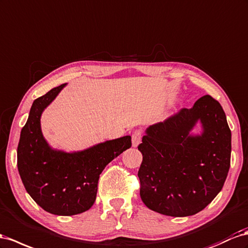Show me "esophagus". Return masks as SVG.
<instances>
[{"mask_svg":"<svg viewBox=\"0 0 248 248\" xmlns=\"http://www.w3.org/2000/svg\"><path fill=\"white\" fill-rule=\"evenodd\" d=\"M131 139H132V146L137 147L140 143V139H142V130L137 129L133 131Z\"/></svg>","mask_w":248,"mask_h":248,"instance_id":"obj_1","label":"esophagus"}]
</instances>
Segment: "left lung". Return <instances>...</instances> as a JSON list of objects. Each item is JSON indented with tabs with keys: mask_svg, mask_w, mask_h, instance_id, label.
Instances as JSON below:
<instances>
[{
	"mask_svg": "<svg viewBox=\"0 0 248 248\" xmlns=\"http://www.w3.org/2000/svg\"><path fill=\"white\" fill-rule=\"evenodd\" d=\"M197 121L203 133L191 136ZM140 195L148 209L172 217L195 215L221 191L231 166L232 133L217 100L205 95L151 125L138 146Z\"/></svg>",
	"mask_w": 248,
	"mask_h": 248,
	"instance_id": "obj_1",
	"label": "left lung"
}]
</instances>
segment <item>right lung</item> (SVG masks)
<instances>
[{"instance_id":"1","label":"right lung","mask_w":248,"mask_h":248,"mask_svg":"<svg viewBox=\"0 0 248 248\" xmlns=\"http://www.w3.org/2000/svg\"><path fill=\"white\" fill-rule=\"evenodd\" d=\"M64 84L33 102L17 146V169L26 191L46 212L72 216L90 210L101 172L131 147V137L106 140L83 151L53 150L41 129V116Z\"/></svg>"}]
</instances>
